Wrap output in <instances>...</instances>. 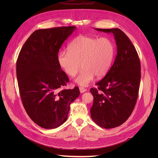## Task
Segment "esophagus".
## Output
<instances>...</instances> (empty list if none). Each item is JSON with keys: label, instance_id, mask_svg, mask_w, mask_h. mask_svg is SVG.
Wrapping results in <instances>:
<instances>
[{"label": "esophagus", "instance_id": "1", "mask_svg": "<svg viewBox=\"0 0 158 158\" xmlns=\"http://www.w3.org/2000/svg\"><path fill=\"white\" fill-rule=\"evenodd\" d=\"M79 89H80V92L81 93H84V92H86V91H87V89H86V88H83V87H80Z\"/></svg>", "mask_w": 158, "mask_h": 158}]
</instances>
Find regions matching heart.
<instances>
[{"label": "heart", "instance_id": "1", "mask_svg": "<svg viewBox=\"0 0 158 158\" xmlns=\"http://www.w3.org/2000/svg\"><path fill=\"white\" fill-rule=\"evenodd\" d=\"M68 51H62L58 55L60 68L70 77H74L83 67L76 82L81 85H88L94 78L105 76L113 63L114 47L107 37L80 35L70 43Z\"/></svg>", "mask_w": 158, "mask_h": 158}]
</instances>
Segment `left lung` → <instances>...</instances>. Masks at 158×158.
I'll list each match as a JSON object with an SVG mask.
<instances>
[{
    "label": "left lung",
    "mask_w": 158,
    "mask_h": 158,
    "mask_svg": "<svg viewBox=\"0 0 158 158\" xmlns=\"http://www.w3.org/2000/svg\"><path fill=\"white\" fill-rule=\"evenodd\" d=\"M98 31L114 34L117 54L105 77L92 88L94 103L91 117L98 125L109 129L121 125L131 116L138 96L141 66L138 52L128 36L118 28Z\"/></svg>",
    "instance_id": "1"
}]
</instances>
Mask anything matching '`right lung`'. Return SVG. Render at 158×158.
<instances>
[{
  "label": "right lung",
  "instance_id": "obj_1",
  "mask_svg": "<svg viewBox=\"0 0 158 158\" xmlns=\"http://www.w3.org/2000/svg\"><path fill=\"white\" fill-rule=\"evenodd\" d=\"M75 26L37 30L19 53L16 76L22 104L37 125L55 128L67 119L72 102L78 97V86L64 89L68 76L58 63V52Z\"/></svg>",
  "mask_w": 158,
  "mask_h": 158
}]
</instances>
